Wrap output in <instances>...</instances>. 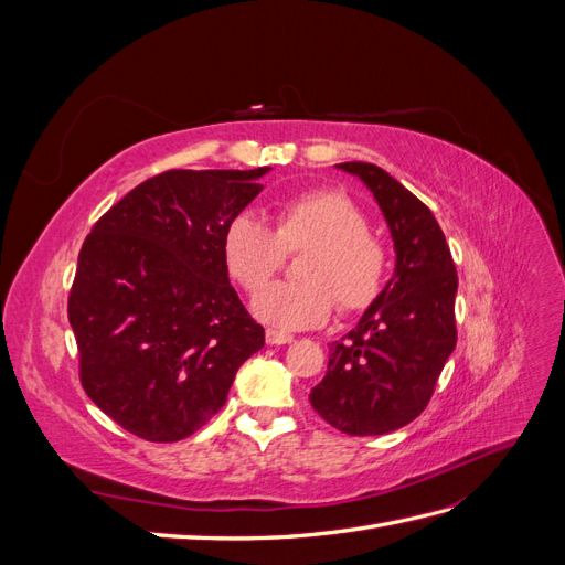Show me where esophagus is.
<instances>
[{
	"label": "esophagus",
	"mask_w": 565,
	"mask_h": 565,
	"mask_svg": "<svg viewBox=\"0 0 565 565\" xmlns=\"http://www.w3.org/2000/svg\"><path fill=\"white\" fill-rule=\"evenodd\" d=\"M289 341H295L292 334H285V332H278V330H266V344H289Z\"/></svg>",
	"instance_id": "34e87169"
}]
</instances>
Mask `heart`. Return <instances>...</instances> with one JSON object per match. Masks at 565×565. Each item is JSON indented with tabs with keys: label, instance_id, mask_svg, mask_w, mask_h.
Wrapping results in <instances>:
<instances>
[{
	"label": "heart",
	"instance_id": "heart-1",
	"mask_svg": "<svg viewBox=\"0 0 565 565\" xmlns=\"http://www.w3.org/2000/svg\"><path fill=\"white\" fill-rule=\"evenodd\" d=\"M303 249L299 280L270 285L256 295V318L280 330H309L332 316L334 301L341 313H361L382 297L391 270L388 247L370 233L367 214L334 188L285 198L273 228L245 212L224 231L226 266L247 292L276 276L287 254Z\"/></svg>",
	"mask_w": 565,
	"mask_h": 565
}]
</instances>
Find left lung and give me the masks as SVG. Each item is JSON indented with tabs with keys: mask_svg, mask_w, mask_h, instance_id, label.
<instances>
[{
	"mask_svg": "<svg viewBox=\"0 0 565 565\" xmlns=\"http://www.w3.org/2000/svg\"><path fill=\"white\" fill-rule=\"evenodd\" d=\"M361 179L386 218L396 270L355 328L332 344L309 393L316 413L349 436L396 431L429 405L457 344V270L431 210L382 167L337 164Z\"/></svg>",
	"mask_w": 565,
	"mask_h": 565,
	"instance_id": "8db88e82",
	"label": "left lung"
}]
</instances>
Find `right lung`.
I'll use <instances>...</instances> for the list:
<instances>
[{
  "mask_svg": "<svg viewBox=\"0 0 565 565\" xmlns=\"http://www.w3.org/2000/svg\"><path fill=\"white\" fill-rule=\"evenodd\" d=\"M266 172L169 169L115 202L84 241L67 297L79 382L125 431L150 443L195 434L264 347L228 280L224 231Z\"/></svg>",
  "mask_w": 565,
  "mask_h": 565,
  "instance_id": "obj_1",
  "label": "right lung"
}]
</instances>
